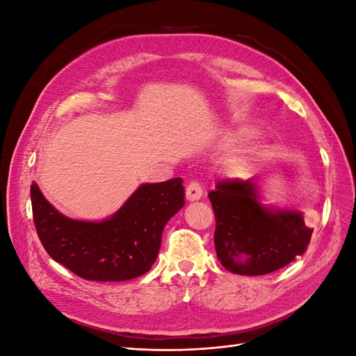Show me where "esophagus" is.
Listing matches in <instances>:
<instances>
[{"label":"esophagus","mask_w":356,"mask_h":356,"mask_svg":"<svg viewBox=\"0 0 356 356\" xmlns=\"http://www.w3.org/2000/svg\"><path fill=\"white\" fill-rule=\"evenodd\" d=\"M202 195H203V188L197 181H191L190 184L186 187V196L190 202L199 200L202 197Z\"/></svg>","instance_id":"34e87169"}]
</instances>
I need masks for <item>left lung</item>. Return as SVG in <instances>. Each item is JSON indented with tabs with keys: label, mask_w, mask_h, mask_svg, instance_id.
<instances>
[{
	"label": "left lung",
	"mask_w": 356,
	"mask_h": 356,
	"mask_svg": "<svg viewBox=\"0 0 356 356\" xmlns=\"http://www.w3.org/2000/svg\"><path fill=\"white\" fill-rule=\"evenodd\" d=\"M208 197L215 215V250L229 272L267 275L306 251L314 229L300 212L264 208L254 179L218 181Z\"/></svg>",
	"instance_id": "1"
}]
</instances>
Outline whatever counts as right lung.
<instances>
[{
    "label": "right lung",
    "instance_id": "add662e5",
    "mask_svg": "<svg viewBox=\"0 0 356 356\" xmlns=\"http://www.w3.org/2000/svg\"><path fill=\"white\" fill-rule=\"evenodd\" d=\"M31 203L37 234L53 260L86 281L120 282L152 268L166 222L184 207V187L181 178L144 184L101 222L63 217L35 182Z\"/></svg>",
    "mask_w": 356,
    "mask_h": 356
}]
</instances>
